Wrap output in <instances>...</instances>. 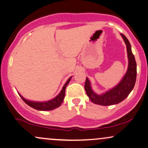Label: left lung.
Here are the masks:
<instances>
[{
    "mask_svg": "<svg viewBox=\"0 0 148 148\" xmlns=\"http://www.w3.org/2000/svg\"><path fill=\"white\" fill-rule=\"evenodd\" d=\"M121 35L127 45L129 65L126 74L120 81V84L104 94L99 95H97L92 91L90 86V83L88 78H86L84 86L86 94L92 102L96 104L101 105V106H110V105L117 104L121 102L130 95L131 91L133 90L135 86L137 73L135 57L132 53L129 40L123 34H121Z\"/></svg>",
    "mask_w": 148,
    "mask_h": 148,
    "instance_id": "8db88e82",
    "label": "left lung"
}]
</instances>
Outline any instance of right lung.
<instances>
[{"label": "right lung", "instance_id": "1", "mask_svg": "<svg viewBox=\"0 0 148 148\" xmlns=\"http://www.w3.org/2000/svg\"><path fill=\"white\" fill-rule=\"evenodd\" d=\"M70 79H71V77L67 80L66 84H64V86H63V88H62V90H61L60 94H59L58 96L56 97L54 99L49 100L48 101H44V102L30 101L24 99L21 95H19L26 104H28V106L32 107V108H35V109L39 110V111H51V110L55 109V108L59 107L61 105V103H62L64 97V95H65L66 87H67V86L68 85Z\"/></svg>", "mask_w": 148, "mask_h": 148}]
</instances>
